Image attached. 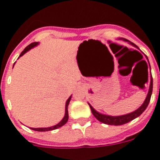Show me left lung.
<instances>
[{"mask_svg": "<svg viewBox=\"0 0 160 160\" xmlns=\"http://www.w3.org/2000/svg\"><path fill=\"white\" fill-rule=\"evenodd\" d=\"M124 41H125V42H129V41L127 40V39H124ZM131 44L132 46H135V47H137L135 44L132 43V42H131ZM152 89H153V79H152V77H151V83H150L149 91H148V96H147L146 99H145L144 102L142 103V105L139 108L137 109L136 111H134V112L125 114V115H121V116H109V115H105V114H100V113L97 112L90 104H89V106H90V109H91V111H92V114H94V116L95 117L98 121H100V122H103V123L108 124V125H122V124L128 123V122H129L131 120L135 119V118L139 116V115L146 110V108L148 107V104H149L150 102V100H151V97H152Z\"/></svg>", "mask_w": 160, "mask_h": 160, "instance_id": "8db88e82", "label": "left lung"}]
</instances>
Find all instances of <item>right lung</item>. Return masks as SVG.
<instances>
[{
  "instance_id": "obj_1",
  "label": "right lung",
  "mask_w": 160,
  "mask_h": 160,
  "mask_svg": "<svg viewBox=\"0 0 160 160\" xmlns=\"http://www.w3.org/2000/svg\"><path fill=\"white\" fill-rule=\"evenodd\" d=\"M38 42H32V43H31L30 45H29L28 46H26V47L25 48V49H24L23 51L22 52V53L20 54V57H22V55L25 54V53L27 51H29V49H32V47H34V46H36L37 45H38ZM70 99H71V96H70L69 98H68V100L66 101V113H65V116L64 118H62V120L60 122H59L58 124H57V125L53 126V127H50V128H31L32 130H33V131H53V130H55V129H58V128H61V127H62L63 125H65V124L68 121V118H69V114H68V106H69V103H70Z\"/></svg>"
}]
</instances>
